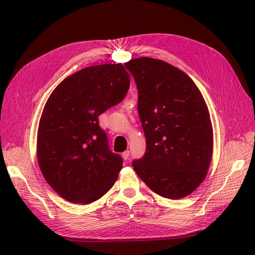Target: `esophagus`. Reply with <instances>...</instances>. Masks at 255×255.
I'll use <instances>...</instances> for the list:
<instances>
[{"label": "esophagus", "instance_id": "esophagus-1", "mask_svg": "<svg viewBox=\"0 0 255 255\" xmlns=\"http://www.w3.org/2000/svg\"><path fill=\"white\" fill-rule=\"evenodd\" d=\"M128 156H129V151L128 150H126L125 152L122 153V157H123V159H128Z\"/></svg>", "mask_w": 255, "mask_h": 255}]
</instances>
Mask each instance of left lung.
<instances>
[{"mask_svg": "<svg viewBox=\"0 0 255 255\" xmlns=\"http://www.w3.org/2000/svg\"><path fill=\"white\" fill-rule=\"evenodd\" d=\"M125 66L137 85L146 145L134 170L160 197H187L204 181L213 154L212 121L201 91L164 60L140 57Z\"/></svg>", "mask_w": 255, "mask_h": 255, "instance_id": "8db88e82", "label": "left lung"}]
</instances>
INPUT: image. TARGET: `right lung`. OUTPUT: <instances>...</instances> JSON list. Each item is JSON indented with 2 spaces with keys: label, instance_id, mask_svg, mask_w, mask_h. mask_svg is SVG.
<instances>
[{
  "label": "right lung",
  "instance_id": "obj_1",
  "mask_svg": "<svg viewBox=\"0 0 255 255\" xmlns=\"http://www.w3.org/2000/svg\"><path fill=\"white\" fill-rule=\"evenodd\" d=\"M129 88L122 64L90 66L68 76L50 95L37 133V159L45 181L72 203L89 204L118 179L122 158L109 149L99 116Z\"/></svg>",
  "mask_w": 255,
  "mask_h": 255
}]
</instances>
